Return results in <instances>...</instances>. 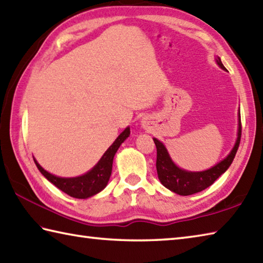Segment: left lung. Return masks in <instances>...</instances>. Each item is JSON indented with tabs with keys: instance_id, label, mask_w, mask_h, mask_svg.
Returning a JSON list of instances; mask_svg holds the SVG:
<instances>
[{
	"instance_id": "1",
	"label": "left lung",
	"mask_w": 263,
	"mask_h": 263,
	"mask_svg": "<svg viewBox=\"0 0 263 263\" xmlns=\"http://www.w3.org/2000/svg\"><path fill=\"white\" fill-rule=\"evenodd\" d=\"M216 63L221 68L226 70L219 57L216 58ZM238 136H237V141L229 155L223 160L216 163L214 167L202 172H187L181 170L171 159L165 145L157 138H153V142H155L157 147V173L161 184L180 196H190L193 193L205 190L206 187L212 185L229 168L237 150H238L241 137L240 113L238 115Z\"/></svg>"
}]
</instances>
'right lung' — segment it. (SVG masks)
<instances>
[{"label": "right lung", "mask_w": 263, "mask_h": 263, "mask_svg": "<svg viewBox=\"0 0 263 263\" xmlns=\"http://www.w3.org/2000/svg\"><path fill=\"white\" fill-rule=\"evenodd\" d=\"M130 129L127 127L120 135L117 137V140L113 142V144L107 148L104 153L101 160L98 161L92 170L89 171L86 174L78 177H59L48 173L46 170L39 165V162L34 159L39 171L41 174L47 178L49 182H51L54 186H57L59 190L67 193L68 196L78 199H86V198L92 197L96 193L101 192L104 187L107 185V182L110 180L112 173V163L113 158L118 151V148L125 142L126 138L129 136Z\"/></svg>", "instance_id": "1"}]
</instances>
